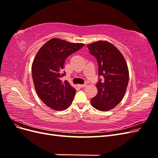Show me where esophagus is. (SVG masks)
Returning a JSON list of instances; mask_svg holds the SVG:
<instances>
[{"mask_svg": "<svg viewBox=\"0 0 158 158\" xmlns=\"http://www.w3.org/2000/svg\"><path fill=\"white\" fill-rule=\"evenodd\" d=\"M78 86H79L80 88H85V87H86V86H87V84H78Z\"/></svg>", "mask_w": 158, "mask_h": 158, "instance_id": "esophagus-1", "label": "esophagus"}]
</instances>
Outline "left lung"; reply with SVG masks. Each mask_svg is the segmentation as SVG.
<instances>
[{"label": "left lung", "instance_id": "1", "mask_svg": "<svg viewBox=\"0 0 158 158\" xmlns=\"http://www.w3.org/2000/svg\"><path fill=\"white\" fill-rule=\"evenodd\" d=\"M87 47L98 60L99 76L104 78L98 82V94L91 104L99 111H107L116 107L125 95L129 78L127 64L121 52L108 41H98Z\"/></svg>", "mask_w": 158, "mask_h": 158}]
</instances>
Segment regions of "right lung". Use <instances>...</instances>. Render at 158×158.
<instances>
[{
  "label": "right lung",
  "instance_id": "add662e5",
  "mask_svg": "<svg viewBox=\"0 0 158 158\" xmlns=\"http://www.w3.org/2000/svg\"><path fill=\"white\" fill-rule=\"evenodd\" d=\"M84 45L52 38L37 52L31 66L32 78L38 96L49 107L62 111L73 102L76 89L60 78L65 75L66 59Z\"/></svg>",
  "mask_w": 158,
  "mask_h": 158
}]
</instances>
